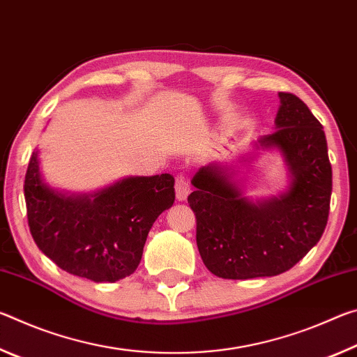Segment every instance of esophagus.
Instances as JSON below:
<instances>
[{"label":"esophagus","mask_w":357,"mask_h":357,"mask_svg":"<svg viewBox=\"0 0 357 357\" xmlns=\"http://www.w3.org/2000/svg\"><path fill=\"white\" fill-rule=\"evenodd\" d=\"M174 190H176V198L178 202H184L187 195L190 193V187H189V181L184 178L183 174L176 176V181H174Z\"/></svg>","instance_id":"1"}]
</instances>
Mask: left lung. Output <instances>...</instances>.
Segmentation results:
<instances>
[{"instance_id":"obj_1","label":"left lung","mask_w":357,"mask_h":357,"mask_svg":"<svg viewBox=\"0 0 357 357\" xmlns=\"http://www.w3.org/2000/svg\"><path fill=\"white\" fill-rule=\"evenodd\" d=\"M274 132L252 143L239 164L258 151H277L287 189L273 197L245 195L233 168L213 162L192 178L187 202L197 217V245L206 268L233 280L279 275L304 258L328 223L332 168L323 126L294 94L279 93Z\"/></svg>"}]
</instances>
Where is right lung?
I'll return each instance as SVG.
<instances>
[{
    "label": "right lung",
    "instance_id": "add662e5",
    "mask_svg": "<svg viewBox=\"0 0 357 357\" xmlns=\"http://www.w3.org/2000/svg\"><path fill=\"white\" fill-rule=\"evenodd\" d=\"M28 225L45 257L69 274L116 282L140 264L148 233L174 203V178L128 176L104 189L72 193L42 176L39 151L25 176Z\"/></svg>",
    "mask_w": 357,
    "mask_h": 357
}]
</instances>
